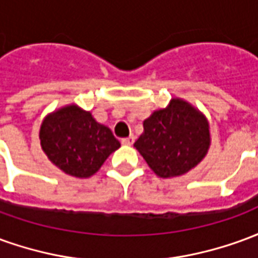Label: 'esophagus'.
I'll use <instances>...</instances> for the list:
<instances>
[{"label": "esophagus", "instance_id": "esophagus-1", "mask_svg": "<svg viewBox=\"0 0 258 258\" xmlns=\"http://www.w3.org/2000/svg\"><path fill=\"white\" fill-rule=\"evenodd\" d=\"M135 142V137L134 135H130L128 138H124V140H121V144L123 145H127V146H131Z\"/></svg>", "mask_w": 258, "mask_h": 258}]
</instances>
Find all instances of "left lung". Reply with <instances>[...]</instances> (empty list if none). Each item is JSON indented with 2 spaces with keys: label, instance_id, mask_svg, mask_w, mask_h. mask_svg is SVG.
Returning <instances> with one entry per match:
<instances>
[{
  "label": "left lung",
  "instance_id": "left-lung-1",
  "mask_svg": "<svg viewBox=\"0 0 258 258\" xmlns=\"http://www.w3.org/2000/svg\"><path fill=\"white\" fill-rule=\"evenodd\" d=\"M210 127L203 113L184 99L173 98L144 121L134 146L162 178L179 177L196 167L210 148Z\"/></svg>",
  "mask_w": 258,
  "mask_h": 258
}]
</instances>
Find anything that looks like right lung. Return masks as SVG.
Listing matches in <instances>:
<instances>
[{"mask_svg": "<svg viewBox=\"0 0 258 258\" xmlns=\"http://www.w3.org/2000/svg\"><path fill=\"white\" fill-rule=\"evenodd\" d=\"M40 141L48 159L76 178L94 175L109 155L120 148L110 128L77 105L49 113L41 124Z\"/></svg>", "mask_w": 258, "mask_h": 258, "instance_id": "1", "label": "right lung"}]
</instances>
